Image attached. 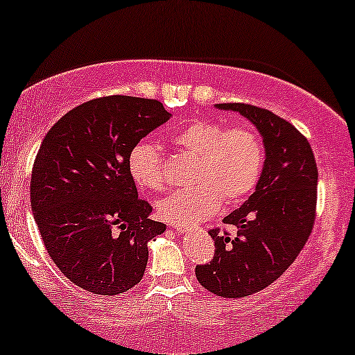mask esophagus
I'll return each instance as SVG.
<instances>
[{"label":"esophagus","mask_w":355,"mask_h":355,"mask_svg":"<svg viewBox=\"0 0 355 355\" xmlns=\"http://www.w3.org/2000/svg\"><path fill=\"white\" fill-rule=\"evenodd\" d=\"M171 227H173L175 231H178V232H189V231H192L193 225H187V224H171Z\"/></svg>","instance_id":"esophagus-1"}]
</instances>
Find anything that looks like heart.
Wrapping results in <instances>:
<instances>
[{
  "label": "heart",
  "instance_id": "1",
  "mask_svg": "<svg viewBox=\"0 0 355 355\" xmlns=\"http://www.w3.org/2000/svg\"><path fill=\"white\" fill-rule=\"evenodd\" d=\"M175 148L196 158L193 187L182 189L159 202V216L173 224H190L212 216L220 207L236 205L254 190L264 163L261 136L249 126L227 128L219 121H193L171 138ZM128 166L141 189L163 192L170 177L166 158L150 141L131 148Z\"/></svg>",
  "mask_w": 355,
  "mask_h": 355
}]
</instances>
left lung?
I'll return each mask as SVG.
<instances>
[{
    "label": "left lung",
    "mask_w": 355,
    "mask_h": 355,
    "mask_svg": "<svg viewBox=\"0 0 355 355\" xmlns=\"http://www.w3.org/2000/svg\"><path fill=\"white\" fill-rule=\"evenodd\" d=\"M217 107L241 112L258 128L266 159L256 192L224 217V224L236 225L237 236L210 229L214 258L198 264L196 276L217 297L243 298L278 279L309 241L317 214L318 168L309 139L286 119L252 104Z\"/></svg>",
    "instance_id": "left-lung-1"
}]
</instances>
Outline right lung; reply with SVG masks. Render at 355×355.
Returning a JSON list of instances; mask_svg holds the SVG:
<instances>
[{"mask_svg": "<svg viewBox=\"0 0 355 355\" xmlns=\"http://www.w3.org/2000/svg\"><path fill=\"white\" fill-rule=\"evenodd\" d=\"M170 119L157 99L106 96L50 128L33 162L30 202L46 252L73 285L114 297L141 282L148 241L166 229L148 219L128 157Z\"/></svg>", "mask_w": 355, "mask_h": 355, "instance_id": "add662e5", "label": "right lung"}]
</instances>
